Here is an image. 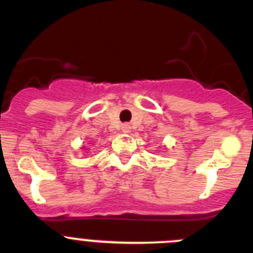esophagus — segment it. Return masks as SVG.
<instances>
[{
    "mask_svg": "<svg viewBox=\"0 0 253 253\" xmlns=\"http://www.w3.org/2000/svg\"><path fill=\"white\" fill-rule=\"evenodd\" d=\"M122 130L124 131V133H129V131H130V125H129V124H124L122 126Z\"/></svg>",
    "mask_w": 253,
    "mask_h": 253,
    "instance_id": "esophagus-1",
    "label": "esophagus"
}]
</instances>
